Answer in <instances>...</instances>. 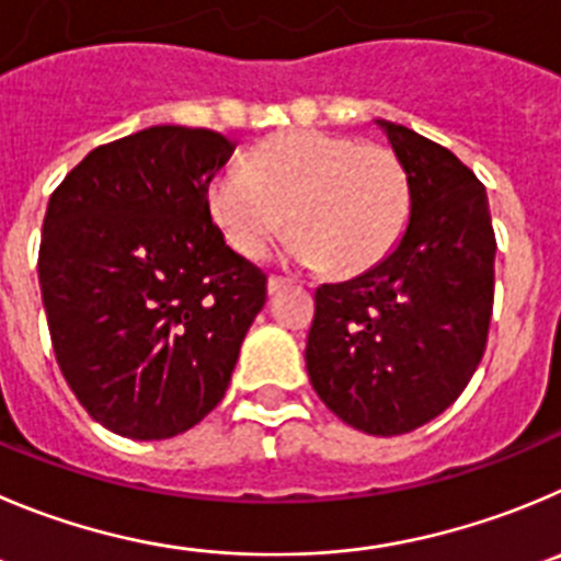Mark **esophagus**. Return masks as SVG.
<instances>
[{
	"instance_id": "esophagus-1",
	"label": "esophagus",
	"mask_w": 561,
	"mask_h": 561,
	"mask_svg": "<svg viewBox=\"0 0 561 561\" xmlns=\"http://www.w3.org/2000/svg\"><path fill=\"white\" fill-rule=\"evenodd\" d=\"M287 285H293V279H287V276H279V274H274L268 279V290L271 293H279L282 287H287Z\"/></svg>"
}]
</instances>
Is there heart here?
<instances>
[{"label":"heart","instance_id":"1","mask_svg":"<svg viewBox=\"0 0 561 561\" xmlns=\"http://www.w3.org/2000/svg\"><path fill=\"white\" fill-rule=\"evenodd\" d=\"M213 224L229 249L260 260L290 229V251L334 276L374 268L410 221V180L385 146L321 129L271 135L207 187Z\"/></svg>","mask_w":561,"mask_h":561}]
</instances>
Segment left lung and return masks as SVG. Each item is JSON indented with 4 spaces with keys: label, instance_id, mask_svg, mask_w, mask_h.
Segmentation results:
<instances>
[{
    "label": "left lung",
    "instance_id": "1",
    "mask_svg": "<svg viewBox=\"0 0 561 561\" xmlns=\"http://www.w3.org/2000/svg\"><path fill=\"white\" fill-rule=\"evenodd\" d=\"M410 180V224L365 274L316 290L307 374L343 423L407 434L459 399L493 318L495 232L486 191L446 146L376 122Z\"/></svg>",
    "mask_w": 561,
    "mask_h": 561
}]
</instances>
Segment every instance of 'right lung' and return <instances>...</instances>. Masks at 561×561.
Returning <instances> with one entry per match:
<instances>
[{
    "label": "right lung",
    "instance_id": "add662e5",
    "mask_svg": "<svg viewBox=\"0 0 561 561\" xmlns=\"http://www.w3.org/2000/svg\"><path fill=\"white\" fill-rule=\"evenodd\" d=\"M234 144L149 127L93 149L46 207L38 279L57 365L93 421L165 439L218 407L268 276L224 243L207 187Z\"/></svg>",
    "mask_w": 561,
    "mask_h": 561
}]
</instances>
